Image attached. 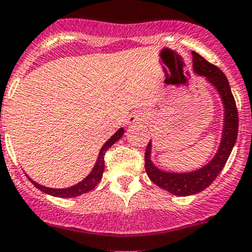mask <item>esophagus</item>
<instances>
[{
    "label": "esophagus",
    "mask_w": 252,
    "mask_h": 252,
    "mask_svg": "<svg viewBox=\"0 0 252 252\" xmlns=\"http://www.w3.org/2000/svg\"><path fill=\"white\" fill-rule=\"evenodd\" d=\"M147 118H148L147 113H144V111H142V110L134 111V113H132L128 117V119H126V124L130 126H137V124H141V123H143V122H146V120H147Z\"/></svg>",
    "instance_id": "1"
}]
</instances>
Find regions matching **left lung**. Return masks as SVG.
I'll return each mask as SVG.
<instances>
[{
  "mask_svg": "<svg viewBox=\"0 0 252 252\" xmlns=\"http://www.w3.org/2000/svg\"><path fill=\"white\" fill-rule=\"evenodd\" d=\"M192 69L194 73L204 77L208 84L212 85L217 91L223 104V128L220 134V142L218 150L213 158L202 167L188 172H175L162 170L153 163L151 155H152V141L148 143L146 150V171L151 181L156 184L157 187L166 191L171 192L178 196H189L202 190L207 189L217 178L222 168L226 165L227 159L232 152V148L237 141L238 133V114L236 102L232 95L228 80L218 67L211 64L209 62L192 52Z\"/></svg>",
  "mask_w": 252,
  "mask_h": 252,
  "instance_id": "left-lung-1",
  "label": "left lung"
}]
</instances>
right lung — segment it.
Segmentation results:
<instances>
[{"mask_svg":"<svg viewBox=\"0 0 252 252\" xmlns=\"http://www.w3.org/2000/svg\"><path fill=\"white\" fill-rule=\"evenodd\" d=\"M124 134V128H119L115 132V134H113L108 141L105 142L104 146L101 147L99 152V156H97V159H96L95 165H94L93 170L87 175L86 178L84 180H81L80 183L74 184L72 187L69 188H63V189H57V188H48V187H43L40 184L35 183L34 180L28 176L30 181L34 184L35 188H38L39 190H41L45 194H49V195H53V196H58V198H74V196H78V195H82L85 192L90 191V190H93L94 188L100 183L102 178V172H104V155L105 152L109 150V148L113 146L114 143L117 141H119Z\"/></svg>","mask_w":252,"mask_h":252,"instance_id":"obj_1","label":"right lung"}]
</instances>
